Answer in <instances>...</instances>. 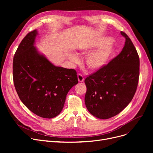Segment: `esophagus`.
Listing matches in <instances>:
<instances>
[{
    "instance_id": "34e87169",
    "label": "esophagus",
    "mask_w": 153,
    "mask_h": 153,
    "mask_svg": "<svg viewBox=\"0 0 153 153\" xmlns=\"http://www.w3.org/2000/svg\"><path fill=\"white\" fill-rule=\"evenodd\" d=\"M77 79H78L79 82H83L84 80L83 76H82V74H78V75H77Z\"/></svg>"
}]
</instances>
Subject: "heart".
<instances>
[{
  "mask_svg": "<svg viewBox=\"0 0 153 153\" xmlns=\"http://www.w3.org/2000/svg\"><path fill=\"white\" fill-rule=\"evenodd\" d=\"M111 39L108 37L102 38L92 44L84 46L79 50L80 53L87 54L95 49H100L87 56L85 63L87 68L92 71H98L105 67L115 53V48L111 44ZM68 59L74 64L79 62V58L74 53H69Z\"/></svg>",
  "mask_w": 153,
  "mask_h": 153,
  "instance_id": "obj_1",
  "label": "heart"
}]
</instances>
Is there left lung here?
<instances>
[{
  "label": "left lung",
  "instance_id": "left-lung-1",
  "mask_svg": "<svg viewBox=\"0 0 153 153\" xmlns=\"http://www.w3.org/2000/svg\"><path fill=\"white\" fill-rule=\"evenodd\" d=\"M125 46L103 68L86 77L85 104L90 113L108 119L121 112L133 98L138 84L140 58L131 40L123 31Z\"/></svg>",
  "mask_w": 153,
  "mask_h": 153
}]
</instances>
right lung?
I'll use <instances>...</instances> for the list:
<instances>
[{
  "instance_id": "1",
  "label": "right lung",
  "mask_w": 153,
  "mask_h": 153,
  "mask_svg": "<svg viewBox=\"0 0 153 153\" xmlns=\"http://www.w3.org/2000/svg\"><path fill=\"white\" fill-rule=\"evenodd\" d=\"M35 30L23 39L13 60V79L21 101L31 111L52 118L62 111L68 92L78 83L76 71L56 66L34 44Z\"/></svg>"
}]
</instances>
